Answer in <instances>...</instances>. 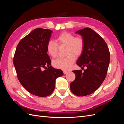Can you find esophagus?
I'll return each instance as SVG.
<instances>
[{
  "label": "esophagus",
  "instance_id": "1",
  "mask_svg": "<svg viewBox=\"0 0 124 124\" xmlns=\"http://www.w3.org/2000/svg\"><path fill=\"white\" fill-rule=\"evenodd\" d=\"M68 72H69L68 71L66 70H63V74H66V73H68Z\"/></svg>",
  "mask_w": 124,
  "mask_h": 124
}]
</instances>
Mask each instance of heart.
<instances>
[{"label":"heart","mask_w":124,"mask_h":124,"mask_svg":"<svg viewBox=\"0 0 124 124\" xmlns=\"http://www.w3.org/2000/svg\"><path fill=\"white\" fill-rule=\"evenodd\" d=\"M56 41H48L46 49L51 57H56L57 56L58 45L67 46V54L65 57H60L53 62V65L55 68L62 69H68L75 62L76 57L80 56L83 53L84 48V41L81 37H76L71 33L63 32L56 38Z\"/></svg>","instance_id":"heart-1"}]
</instances>
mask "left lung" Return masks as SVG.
I'll return each instance as SVG.
<instances>
[{
    "label": "left lung",
    "mask_w": 124,
    "mask_h": 124,
    "mask_svg": "<svg viewBox=\"0 0 124 124\" xmlns=\"http://www.w3.org/2000/svg\"><path fill=\"white\" fill-rule=\"evenodd\" d=\"M84 41L83 53L77 64L84 72L74 70L76 78L70 84L71 92L78 96L91 94L98 89L106 77L110 63V52L106 42L98 33L90 28L77 31Z\"/></svg>",
    "instance_id": "left-lung-1"
}]
</instances>
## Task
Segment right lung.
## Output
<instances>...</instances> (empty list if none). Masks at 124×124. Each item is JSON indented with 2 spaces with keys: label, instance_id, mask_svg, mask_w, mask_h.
<instances>
[{
  "label": "right lung",
  "instance_id": "obj_1",
  "mask_svg": "<svg viewBox=\"0 0 124 124\" xmlns=\"http://www.w3.org/2000/svg\"><path fill=\"white\" fill-rule=\"evenodd\" d=\"M52 32L40 28L33 30L20 41L14 56L18 80L26 90L38 97L51 95L56 79L63 74L62 70L51 66L47 54V44Z\"/></svg>",
  "mask_w": 124,
  "mask_h": 124
}]
</instances>
